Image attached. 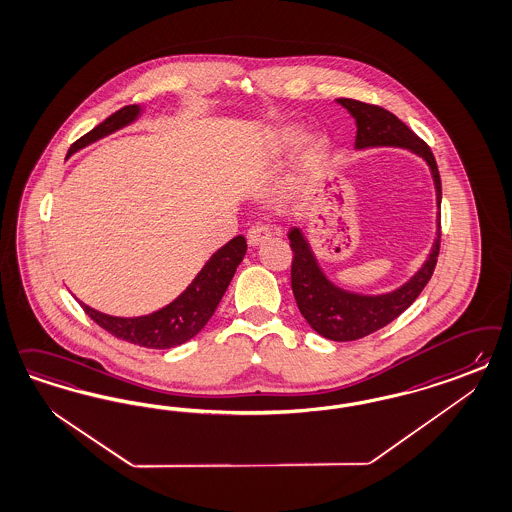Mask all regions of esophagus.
Segmentation results:
<instances>
[{"label":"esophagus","instance_id":"esophagus-1","mask_svg":"<svg viewBox=\"0 0 512 512\" xmlns=\"http://www.w3.org/2000/svg\"><path fill=\"white\" fill-rule=\"evenodd\" d=\"M247 239L250 247H260L262 243L271 239V228H269V226H264V224H258V226L250 228Z\"/></svg>","mask_w":512,"mask_h":512}]
</instances>
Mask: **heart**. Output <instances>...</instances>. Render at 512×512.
I'll use <instances>...</instances> for the list:
<instances>
[{"label":"heart","mask_w":512,"mask_h":512,"mask_svg":"<svg viewBox=\"0 0 512 512\" xmlns=\"http://www.w3.org/2000/svg\"><path fill=\"white\" fill-rule=\"evenodd\" d=\"M301 141V130L296 126H286L275 133L269 141V154L271 156H282L296 149L297 143ZM328 139L322 135H313L305 141L303 150H301V165L305 169H316L318 165L326 160L328 156Z\"/></svg>","instance_id":"1"}]
</instances>
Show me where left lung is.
<instances>
[{"label": "left lung", "mask_w": 512, "mask_h": 512, "mask_svg": "<svg viewBox=\"0 0 512 512\" xmlns=\"http://www.w3.org/2000/svg\"><path fill=\"white\" fill-rule=\"evenodd\" d=\"M350 116L356 120L354 149H377V147H399L420 156L428 164L437 201L435 216V239L426 262L413 277L396 290L386 294H360L337 286L328 279L324 269L314 256L313 247L301 228H292L288 233L290 247L294 250L292 262V292L296 297L299 313L318 335L331 341H356L373 331L384 328L399 314L413 305L428 284L439 256L441 241V177L428 145L411 132L396 115L379 105H369L358 99H337Z\"/></svg>", "instance_id": "left-lung-1"}]
</instances>
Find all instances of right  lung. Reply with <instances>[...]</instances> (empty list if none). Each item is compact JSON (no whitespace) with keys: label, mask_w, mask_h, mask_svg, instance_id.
<instances>
[{"label":"right lung","mask_w":512,"mask_h":512,"mask_svg":"<svg viewBox=\"0 0 512 512\" xmlns=\"http://www.w3.org/2000/svg\"><path fill=\"white\" fill-rule=\"evenodd\" d=\"M143 113L141 105H128L105 118L92 132L83 135L71 145L67 158L75 152L96 143L99 139L118 132L133 124ZM247 252V241L243 235L233 237L224 247L205 262L198 275L186 286V290L167 303L162 309L143 316H113L92 309L77 299L98 326L113 333L118 339L147 348L179 347L196 337L205 328L209 318L215 314L222 296L226 294L231 279L243 262Z\"/></svg>","instance_id":"add662e5"}]
</instances>
